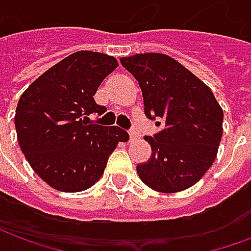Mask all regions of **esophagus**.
<instances>
[{"mask_svg":"<svg viewBox=\"0 0 251 251\" xmlns=\"http://www.w3.org/2000/svg\"><path fill=\"white\" fill-rule=\"evenodd\" d=\"M129 136H130L131 141H136V140L140 138V133H138V130H137L136 127H131L130 131H129Z\"/></svg>","mask_w":251,"mask_h":251,"instance_id":"esophagus-1","label":"esophagus"}]
</instances>
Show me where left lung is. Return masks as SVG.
<instances>
[{
  "instance_id": "left-lung-1",
  "label": "left lung",
  "mask_w": 251,
  "mask_h": 251,
  "mask_svg": "<svg viewBox=\"0 0 251 251\" xmlns=\"http://www.w3.org/2000/svg\"><path fill=\"white\" fill-rule=\"evenodd\" d=\"M138 80L144 111L161 130L147 136L152 156L137 165L149 188L174 194L198 183L210 169L221 142L223 110L208 86L164 53L121 57Z\"/></svg>"
}]
</instances>
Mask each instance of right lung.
I'll return each instance as SVG.
<instances>
[{"label": "right lung", "mask_w": 251, "mask_h": 251, "mask_svg": "<svg viewBox=\"0 0 251 251\" xmlns=\"http://www.w3.org/2000/svg\"><path fill=\"white\" fill-rule=\"evenodd\" d=\"M118 67L100 52L79 51L59 62L25 90L14 125L21 152L41 179L63 192H80L103 175L109 156L129 134L100 126L88 115H102L94 100L103 79Z\"/></svg>", "instance_id": "add662e5"}]
</instances>
